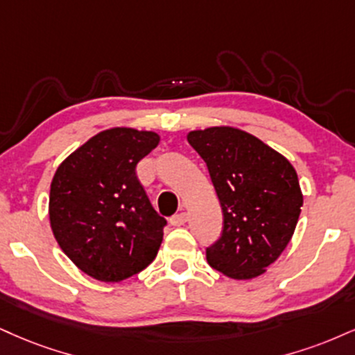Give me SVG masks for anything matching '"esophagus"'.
<instances>
[{
    "label": "esophagus",
    "mask_w": 355,
    "mask_h": 355,
    "mask_svg": "<svg viewBox=\"0 0 355 355\" xmlns=\"http://www.w3.org/2000/svg\"><path fill=\"white\" fill-rule=\"evenodd\" d=\"M187 221H189V215L183 211V213H178V215L172 216V218H170V225H172V226H182V225H185Z\"/></svg>",
    "instance_id": "obj_1"
}]
</instances>
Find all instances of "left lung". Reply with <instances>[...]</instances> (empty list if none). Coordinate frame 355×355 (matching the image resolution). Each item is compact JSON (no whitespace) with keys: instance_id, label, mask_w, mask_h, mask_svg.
<instances>
[{"instance_id":"obj_1","label":"left lung","mask_w":355,"mask_h":355,"mask_svg":"<svg viewBox=\"0 0 355 355\" xmlns=\"http://www.w3.org/2000/svg\"><path fill=\"white\" fill-rule=\"evenodd\" d=\"M187 140L205 160L223 210V232L207 248L213 270L253 279L291 241L302 191L291 162L258 137L230 125L191 130Z\"/></svg>"}]
</instances>
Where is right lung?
Returning a JSON list of instances; mask_svg holds the SVG:
<instances>
[{
	"mask_svg": "<svg viewBox=\"0 0 355 355\" xmlns=\"http://www.w3.org/2000/svg\"><path fill=\"white\" fill-rule=\"evenodd\" d=\"M160 142L152 130L112 127L76 148L49 191L53 234L80 271L119 283L155 259L166 221L153 210L135 166Z\"/></svg>",
	"mask_w": 355,
	"mask_h": 355,
	"instance_id": "right-lung-1",
	"label": "right lung"
}]
</instances>
